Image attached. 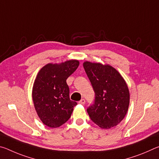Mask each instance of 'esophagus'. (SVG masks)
<instances>
[{"label":"esophagus","instance_id":"1","mask_svg":"<svg viewBox=\"0 0 159 159\" xmlns=\"http://www.w3.org/2000/svg\"><path fill=\"white\" fill-rule=\"evenodd\" d=\"M79 103L80 104H84L85 103V100L84 99H81L80 100L79 102Z\"/></svg>","mask_w":159,"mask_h":159}]
</instances>
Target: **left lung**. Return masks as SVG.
<instances>
[{"mask_svg":"<svg viewBox=\"0 0 159 159\" xmlns=\"http://www.w3.org/2000/svg\"><path fill=\"white\" fill-rule=\"evenodd\" d=\"M85 71L95 94L87 108L90 119L104 129L117 125L128 111L130 93L127 84L114 67L85 61Z\"/></svg>","mask_w":159,"mask_h":159,"instance_id":"1","label":"left lung"}]
</instances>
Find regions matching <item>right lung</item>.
I'll return each instance as SVG.
<instances>
[{
    "mask_svg": "<svg viewBox=\"0 0 159 159\" xmlns=\"http://www.w3.org/2000/svg\"><path fill=\"white\" fill-rule=\"evenodd\" d=\"M79 65L78 60L60 64H48L40 70L35 80L32 97L41 121L50 128L60 127L71 117L76 102L69 98L66 79Z\"/></svg>",
    "mask_w": 159,
    "mask_h": 159,
    "instance_id": "right-lung-1",
    "label": "right lung"
}]
</instances>
